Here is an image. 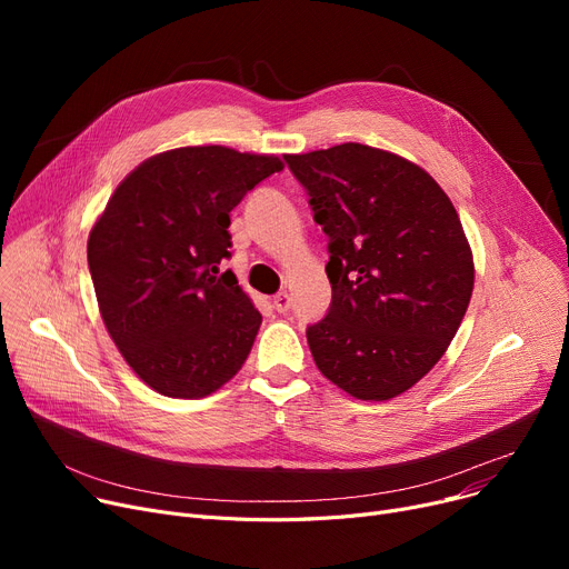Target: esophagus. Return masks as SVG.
I'll return each mask as SVG.
<instances>
[{
	"label": "esophagus",
	"mask_w": 569,
	"mask_h": 569,
	"mask_svg": "<svg viewBox=\"0 0 569 569\" xmlns=\"http://www.w3.org/2000/svg\"><path fill=\"white\" fill-rule=\"evenodd\" d=\"M290 295L288 292H279V295H274V300H272V307L279 311V313H288L290 311Z\"/></svg>",
	"instance_id": "obj_1"
}]
</instances>
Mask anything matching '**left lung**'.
I'll list each match as a JSON object with an SVG mask.
<instances>
[{"mask_svg": "<svg viewBox=\"0 0 569 569\" xmlns=\"http://www.w3.org/2000/svg\"><path fill=\"white\" fill-rule=\"evenodd\" d=\"M286 163L330 239L332 305L307 327L313 362L355 399H395L436 367L470 302L475 267L457 209L420 166L369 144Z\"/></svg>", "mask_w": 569, "mask_h": 569, "instance_id": "8db88e82", "label": "left lung"}]
</instances>
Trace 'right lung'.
<instances>
[{"label":"right lung","mask_w":569,"mask_h":569,"mask_svg":"<svg viewBox=\"0 0 569 569\" xmlns=\"http://www.w3.org/2000/svg\"><path fill=\"white\" fill-rule=\"evenodd\" d=\"M277 157L179 147L140 163L89 232L87 262L106 330L142 382L202 399L251 352L262 316L230 269V212Z\"/></svg>","instance_id":"add662e5"}]
</instances>
